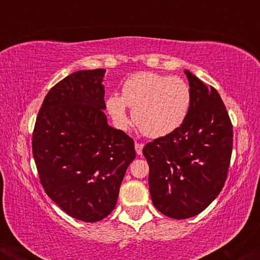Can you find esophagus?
Instances as JSON below:
<instances>
[{
  "label": "esophagus",
  "instance_id": "1",
  "mask_svg": "<svg viewBox=\"0 0 260 260\" xmlns=\"http://www.w3.org/2000/svg\"><path fill=\"white\" fill-rule=\"evenodd\" d=\"M134 148H136L137 154L142 155V153H143V144H142V143H136V144H134Z\"/></svg>",
  "mask_w": 260,
  "mask_h": 260
}]
</instances>
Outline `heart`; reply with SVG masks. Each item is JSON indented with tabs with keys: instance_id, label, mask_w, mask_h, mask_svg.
<instances>
[{
	"instance_id": "1",
	"label": "heart",
	"mask_w": 260,
	"mask_h": 260,
	"mask_svg": "<svg viewBox=\"0 0 260 260\" xmlns=\"http://www.w3.org/2000/svg\"><path fill=\"white\" fill-rule=\"evenodd\" d=\"M126 106L140 132L151 138L168 136L183 123L190 106L189 85L182 78L153 72L131 76L122 85L121 98L111 95L106 107L120 128L128 126Z\"/></svg>"
}]
</instances>
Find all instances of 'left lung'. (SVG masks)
I'll list each match as a JSON object with an SVG mask.
<instances>
[{"label":"left lung","instance_id":"1","mask_svg":"<svg viewBox=\"0 0 260 260\" xmlns=\"http://www.w3.org/2000/svg\"><path fill=\"white\" fill-rule=\"evenodd\" d=\"M184 73L190 90L186 120L143 148L154 207L178 220L198 215L221 192L234 142L231 120L216 89L189 71Z\"/></svg>","mask_w":260,"mask_h":260}]
</instances>
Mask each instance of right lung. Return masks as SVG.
<instances>
[{
    "instance_id": "right-lung-1",
    "label": "right lung",
    "mask_w": 260,
    "mask_h": 260,
    "mask_svg": "<svg viewBox=\"0 0 260 260\" xmlns=\"http://www.w3.org/2000/svg\"><path fill=\"white\" fill-rule=\"evenodd\" d=\"M105 70L78 71L50 89L39 110L31 147L46 194L84 222L115 209L134 142L107 124Z\"/></svg>"
}]
</instances>
